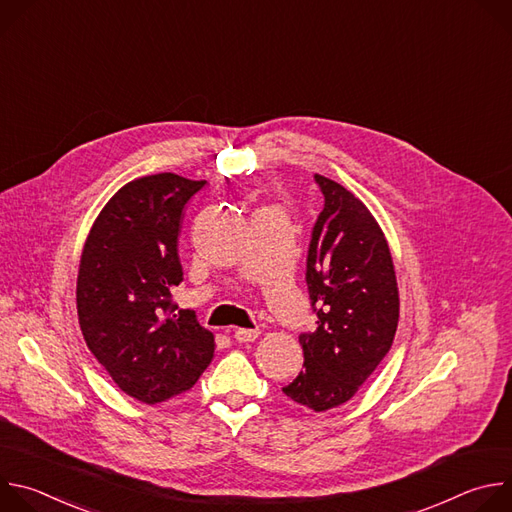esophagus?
<instances>
[{"instance_id":"esophagus-1","label":"esophagus","mask_w":512,"mask_h":512,"mask_svg":"<svg viewBox=\"0 0 512 512\" xmlns=\"http://www.w3.org/2000/svg\"><path fill=\"white\" fill-rule=\"evenodd\" d=\"M259 330L257 328H237L235 330V338L237 342H253L259 338Z\"/></svg>"}]
</instances>
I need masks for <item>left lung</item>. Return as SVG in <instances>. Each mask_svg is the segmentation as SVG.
<instances>
[{"label":"left lung","instance_id":"obj_1","mask_svg":"<svg viewBox=\"0 0 512 512\" xmlns=\"http://www.w3.org/2000/svg\"><path fill=\"white\" fill-rule=\"evenodd\" d=\"M324 210L312 233L306 281L318 328L302 334L304 369L283 393L316 413L354 397L389 352L399 287L377 218L350 190L316 174Z\"/></svg>","mask_w":512,"mask_h":512}]
</instances>
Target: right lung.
I'll use <instances>...</instances> for the list:
<instances>
[{
	"label": "right lung",
	"instance_id": "add662e5",
	"mask_svg": "<svg viewBox=\"0 0 512 512\" xmlns=\"http://www.w3.org/2000/svg\"><path fill=\"white\" fill-rule=\"evenodd\" d=\"M206 180L141 176L103 206L83 247L77 312L89 350L129 397L156 405L200 379L214 334L172 304L182 208Z\"/></svg>",
	"mask_w": 512,
	"mask_h": 512
}]
</instances>
